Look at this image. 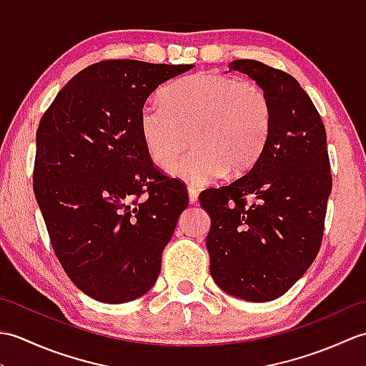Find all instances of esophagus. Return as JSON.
Returning <instances> with one entry per match:
<instances>
[{"label":"esophagus","instance_id":"34e87169","mask_svg":"<svg viewBox=\"0 0 366 366\" xmlns=\"http://www.w3.org/2000/svg\"><path fill=\"white\" fill-rule=\"evenodd\" d=\"M189 201L192 204H195L198 201V190L193 189V187H189Z\"/></svg>","mask_w":366,"mask_h":366}]
</instances>
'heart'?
<instances>
[{
  "instance_id": "1",
  "label": "heart",
  "mask_w": 366,
  "mask_h": 366,
  "mask_svg": "<svg viewBox=\"0 0 366 366\" xmlns=\"http://www.w3.org/2000/svg\"><path fill=\"white\" fill-rule=\"evenodd\" d=\"M163 104L147 102L139 112V130L147 154L167 167L189 144L193 149L169 167L181 181L204 185L228 174H242L266 146L272 105L253 80L199 72L171 83Z\"/></svg>"
}]
</instances>
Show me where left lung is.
Masks as SVG:
<instances>
[{
	"label": "left lung",
	"mask_w": 366,
	"mask_h": 366,
	"mask_svg": "<svg viewBox=\"0 0 366 366\" xmlns=\"http://www.w3.org/2000/svg\"><path fill=\"white\" fill-rule=\"evenodd\" d=\"M228 67L267 92L272 122L254 165L234 182L199 195L211 215L206 247L211 275L224 292L269 302L305 274L321 248L332 190L327 135L294 76L254 59Z\"/></svg>",
	"instance_id": "left-lung-1"
}]
</instances>
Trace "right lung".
<instances>
[{
    "instance_id": "1",
    "label": "right lung",
    "mask_w": 366,
    "mask_h": 366,
    "mask_svg": "<svg viewBox=\"0 0 366 366\" xmlns=\"http://www.w3.org/2000/svg\"><path fill=\"white\" fill-rule=\"evenodd\" d=\"M193 64L107 59L76 74L39 122L33 187L61 266L105 303L154 286L189 197L147 154L139 112Z\"/></svg>"
}]
</instances>
